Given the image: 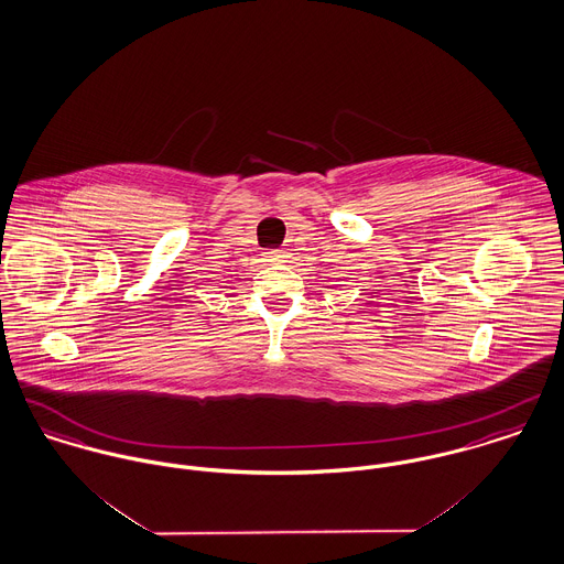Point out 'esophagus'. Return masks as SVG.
Returning a JSON list of instances; mask_svg holds the SVG:
<instances>
[{
    "instance_id": "obj_1",
    "label": "esophagus",
    "mask_w": 564,
    "mask_h": 564,
    "mask_svg": "<svg viewBox=\"0 0 564 564\" xmlns=\"http://www.w3.org/2000/svg\"><path fill=\"white\" fill-rule=\"evenodd\" d=\"M262 257L267 262H282L289 254L284 250H267V252H262Z\"/></svg>"
}]
</instances>
